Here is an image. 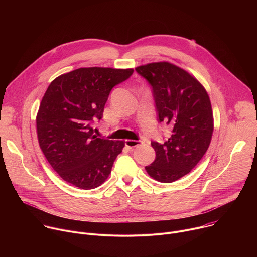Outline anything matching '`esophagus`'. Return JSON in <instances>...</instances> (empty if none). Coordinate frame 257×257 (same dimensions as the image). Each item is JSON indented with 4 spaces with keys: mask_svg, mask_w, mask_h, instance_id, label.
I'll use <instances>...</instances> for the list:
<instances>
[{
    "mask_svg": "<svg viewBox=\"0 0 257 257\" xmlns=\"http://www.w3.org/2000/svg\"><path fill=\"white\" fill-rule=\"evenodd\" d=\"M143 142L141 140H131V139H128L125 141V145L127 146V148L129 149H134V148H138V146H140Z\"/></svg>",
    "mask_w": 257,
    "mask_h": 257,
    "instance_id": "obj_1",
    "label": "esophagus"
}]
</instances>
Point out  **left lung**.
Masks as SVG:
<instances>
[{
	"label": "left lung",
	"mask_w": 257,
	"mask_h": 257,
	"mask_svg": "<svg viewBox=\"0 0 257 257\" xmlns=\"http://www.w3.org/2000/svg\"><path fill=\"white\" fill-rule=\"evenodd\" d=\"M135 71L151 85L159 123L171 128L165 142L152 141L156 160L145 170L157 181L172 183L187 175L208 149L213 131L210 100L188 72L168 62Z\"/></svg>",
	"instance_id": "1"
}]
</instances>
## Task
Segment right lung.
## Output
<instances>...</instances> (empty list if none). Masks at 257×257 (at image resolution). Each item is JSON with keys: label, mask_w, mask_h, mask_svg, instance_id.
Here are the masks:
<instances>
[{"label": "right lung", "mask_w": 257, "mask_h": 257, "mask_svg": "<svg viewBox=\"0 0 257 257\" xmlns=\"http://www.w3.org/2000/svg\"><path fill=\"white\" fill-rule=\"evenodd\" d=\"M132 74L133 69L80 68L49 85L36 116V129L46 159L64 181L89 190L108 177L125 144L97 137L92 126L102 118L114 86Z\"/></svg>", "instance_id": "add662e5"}]
</instances>
